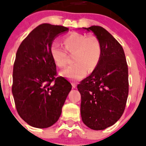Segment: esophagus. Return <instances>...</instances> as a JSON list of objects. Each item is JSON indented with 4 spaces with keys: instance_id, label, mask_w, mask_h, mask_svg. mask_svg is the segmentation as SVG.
<instances>
[{
    "instance_id": "34e87169",
    "label": "esophagus",
    "mask_w": 146,
    "mask_h": 146,
    "mask_svg": "<svg viewBox=\"0 0 146 146\" xmlns=\"http://www.w3.org/2000/svg\"><path fill=\"white\" fill-rule=\"evenodd\" d=\"M72 89H75L76 87V84L74 83H72Z\"/></svg>"
}]
</instances>
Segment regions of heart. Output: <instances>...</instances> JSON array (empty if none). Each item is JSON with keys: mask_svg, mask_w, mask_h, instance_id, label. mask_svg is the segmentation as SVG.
I'll return each instance as SVG.
<instances>
[{"mask_svg": "<svg viewBox=\"0 0 146 146\" xmlns=\"http://www.w3.org/2000/svg\"><path fill=\"white\" fill-rule=\"evenodd\" d=\"M63 44L67 51L74 52V64L61 70L60 74L71 80H80L86 76L87 71L92 72L98 65L102 55V46L95 36L87 37L78 33H72L63 37ZM59 43L52 42L50 52L57 66L62 68L67 63L68 54Z\"/></svg>", "mask_w": 146, "mask_h": 146, "instance_id": "1", "label": "heart"}]
</instances>
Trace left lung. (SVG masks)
<instances>
[{
  "label": "left lung",
  "mask_w": 146,
  "mask_h": 146,
  "mask_svg": "<svg viewBox=\"0 0 146 146\" xmlns=\"http://www.w3.org/2000/svg\"><path fill=\"white\" fill-rule=\"evenodd\" d=\"M100 41L102 55L92 73L77 86L80 114L87 127L99 131L113 125L124 113L128 95V71L123 48L99 26L83 28Z\"/></svg>",
  "instance_id": "8db88e82"
}]
</instances>
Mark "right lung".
<instances>
[{"instance_id":"obj_1","label":"right lung","mask_w":146,"mask_h":146,"mask_svg":"<svg viewBox=\"0 0 146 146\" xmlns=\"http://www.w3.org/2000/svg\"><path fill=\"white\" fill-rule=\"evenodd\" d=\"M63 26L42 24L22 41L13 70L12 94L20 117L33 127L45 128L57 121L72 85L56 77L50 47Z\"/></svg>"}]
</instances>
